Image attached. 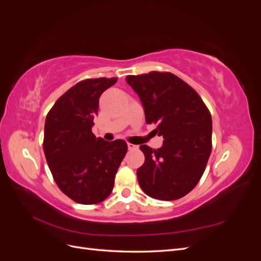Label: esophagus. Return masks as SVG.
<instances>
[{"label":"esophagus","instance_id":"34e87169","mask_svg":"<svg viewBox=\"0 0 261 261\" xmlns=\"http://www.w3.org/2000/svg\"><path fill=\"white\" fill-rule=\"evenodd\" d=\"M127 147H128V150H136V149L138 148L136 145H133V144H130V143L127 144Z\"/></svg>","mask_w":261,"mask_h":261}]
</instances>
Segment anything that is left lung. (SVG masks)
Masks as SVG:
<instances>
[{
	"instance_id": "left-lung-1",
	"label": "left lung",
	"mask_w": 261,
	"mask_h": 261,
	"mask_svg": "<svg viewBox=\"0 0 261 261\" xmlns=\"http://www.w3.org/2000/svg\"><path fill=\"white\" fill-rule=\"evenodd\" d=\"M138 94L147 124H156L163 145L139 148L145 162L137 170L141 189L160 200H176L198 184L211 153L212 120L191 86L170 72L126 76Z\"/></svg>"
}]
</instances>
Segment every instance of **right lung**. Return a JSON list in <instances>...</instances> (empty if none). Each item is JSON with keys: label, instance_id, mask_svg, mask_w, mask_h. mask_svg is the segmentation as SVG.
<instances>
[{"label": "right lung", "instance_id": "add662e5", "mask_svg": "<svg viewBox=\"0 0 261 261\" xmlns=\"http://www.w3.org/2000/svg\"><path fill=\"white\" fill-rule=\"evenodd\" d=\"M117 78H88L57 100L45 118L43 151L55 183L82 204L111 194L118 167L127 152L122 139L106 141L92 134L99 98Z\"/></svg>", "mask_w": 261, "mask_h": 261}]
</instances>
